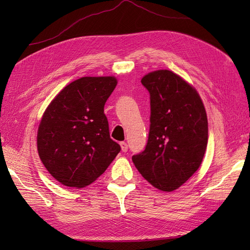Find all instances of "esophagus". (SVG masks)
<instances>
[{
    "instance_id": "esophagus-1",
    "label": "esophagus",
    "mask_w": 250,
    "mask_h": 250,
    "mask_svg": "<svg viewBox=\"0 0 250 250\" xmlns=\"http://www.w3.org/2000/svg\"><path fill=\"white\" fill-rule=\"evenodd\" d=\"M120 146H121V150L124 151V152H125L126 150H128V144H126L125 142H121L120 143Z\"/></svg>"
}]
</instances>
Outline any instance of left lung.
I'll use <instances>...</instances> for the list:
<instances>
[{"mask_svg": "<svg viewBox=\"0 0 250 250\" xmlns=\"http://www.w3.org/2000/svg\"><path fill=\"white\" fill-rule=\"evenodd\" d=\"M150 94V128L145 150L132 157L148 183L171 192L198 171L208 125L199 93L177 74L159 70L142 78Z\"/></svg>", "mask_w": 250, "mask_h": 250, "instance_id": "left-lung-1", "label": "left lung"}]
</instances>
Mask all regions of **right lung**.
<instances>
[{
	"label": "right lung",
	"instance_id": "1",
	"mask_svg": "<svg viewBox=\"0 0 250 250\" xmlns=\"http://www.w3.org/2000/svg\"><path fill=\"white\" fill-rule=\"evenodd\" d=\"M116 86L114 76L76 79L61 90L42 117L40 158L51 176L66 187L93 183L121 149L110 139L104 114Z\"/></svg>",
	"mask_w": 250,
	"mask_h": 250
}]
</instances>
